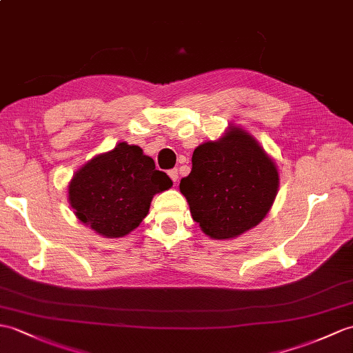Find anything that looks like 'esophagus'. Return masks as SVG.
<instances>
[{
	"instance_id": "34e87169",
	"label": "esophagus",
	"mask_w": 353,
	"mask_h": 353,
	"mask_svg": "<svg viewBox=\"0 0 353 353\" xmlns=\"http://www.w3.org/2000/svg\"><path fill=\"white\" fill-rule=\"evenodd\" d=\"M168 176H170L171 180H173V182H177V179H179V171H177V168L170 170V171H168Z\"/></svg>"
}]
</instances>
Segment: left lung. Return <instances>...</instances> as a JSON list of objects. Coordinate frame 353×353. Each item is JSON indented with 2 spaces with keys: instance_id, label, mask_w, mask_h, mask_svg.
<instances>
[{
  "instance_id": "1",
  "label": "left lung",
  "mask_w": 353,
  "mask_h": 353,
  "mask_svg": "<svg viewBox=\"0 0 353 353\" xmlns=\"http://www.w3.org/2000/svg\"><path fill=\"white\" fill-rule=\"evenodd\" d=\"M278 171L248 132L232 128L218 141L196 147L180 192L192 219L214 239H230L266 216L278 191Z\"/></svg>"
}]
</instances>
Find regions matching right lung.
I'll list each match as a JSON object with an SVG mask.
<instances>
[{
	"label": "right lung",
	"instance_id": "1",
	"mask_svg": "<svg viewBox=\"0 0 353 353\" xmlns=\"http://www.w3.org/2000/svg\"><path fill=\"white\" fill-rule=\"evenodd\" d=\"M173 186L138 145L120 143L77 171L69 201L81 223L105 237H123L139 225L154 194Z\"/></svg>",
	"mask_w": 353,
	"mask_h": 353
}]
</instances>
